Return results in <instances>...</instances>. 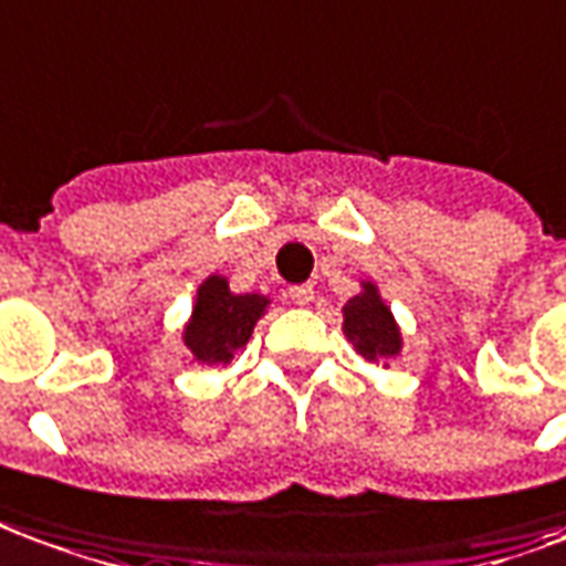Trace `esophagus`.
<instances>
[{"label":"esophagus","instance_id":"1","mask_svg":"<svg viewBox=\"0 0 566 566\" xmlns=\"http://www.w3.org/2000/svg\"><path fill=\"white\" fill-rule=\"evenodd\" d=\"M290 298H292V305L307 307L311 302H314V286H307V283H302V286H292Z\"/></svg>","mask_w":566,"mask_h":566}]
</instances>
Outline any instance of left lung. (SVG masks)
<instances>
[{"label":"left lung","instance_id":"1","mask_svg":"<svg viewBox=\"0 0 566 566\" xmlns=\"http://www.w3.org/2000/svg\"><path fill=\"white\" fill-rule=\"evenodd\" d=\"M342 329L348 335V342L364 354L366 360H388L397 357L403 348L400 326H397L391 307L381 302L376 283H364V292L354 295L345 305V323Z\"/></svg>","mask_w":566,"mask_h":566}]
</instances>
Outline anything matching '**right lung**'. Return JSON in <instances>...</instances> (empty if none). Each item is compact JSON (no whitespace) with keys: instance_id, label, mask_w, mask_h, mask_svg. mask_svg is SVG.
<instances>
[{"instance_id":"add662e5","label":"right lung","mask_w":566,"mask_h":566,"mask_svg":"<svg viewBox=\"0 0 566 566\" xmlns=\"http://www.w3.org/2000/svg\"><path fill=\"white\" fill-rule=\"evenodd\" d=\"M271 298L259 292L233 295L224 276H206L197 290V305L185 326V345L200 364H231L233 354L249 342Z\"/></svg>"}]
</instances>
